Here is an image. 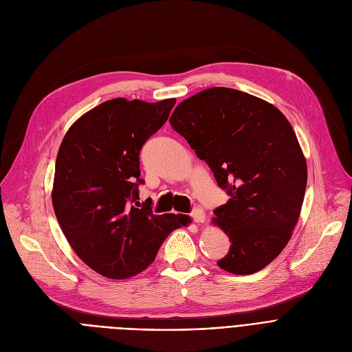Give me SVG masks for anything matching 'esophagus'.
Instances as JSON below:
<instances>
[{"mask_svg":"<svg viewBox=\"0 0 352 352\" xmlns=\"http://www.w3.org/2000/svg\"><path fill=\"white\" fill-rule=\"evenodd\" d=\"M191 218L195 221L197 224H202L206 221V214L201 208H194L191 212Z\"/></svg>","mask_w":352,"mask_h":352,"instance_id":"obj_1","label":"esophagus"}]
</instances>
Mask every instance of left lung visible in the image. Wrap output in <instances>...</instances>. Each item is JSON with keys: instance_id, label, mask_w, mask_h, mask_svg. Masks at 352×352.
Masks as SVG:
<instances>
[{"instance_id": "1", "label": "left lung", "mask_w": 352, "mask_h": 352, "mask_svg": "<svg viewBox=\"0 0 352 352\" xmlns=\"http://www.w3.org/2000/svg\"><path fill=\"white\" fill-rule=\"evenodd\" d=\"M170 124L230 195L214 210L212 223L231 243L217 264L238 275L263 270L288 244L307 188V161L289 121L261 98L214 87L179 102Z\"/></svg>"}]
</instances>
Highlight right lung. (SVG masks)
I'll return each instance as SVG.
<instances>
[{
    "label": "right lung",
    "mask_w": 352,
    "mask_h": 352,
    "mask_svg": "<svg viewBox=\"0 0 352 352\" xmlns=\"http://www.w3.org/2000/svg\"><path fill=\"white\" fill-rule=\"evenodd\" d=\"M175 98H114L92 108L67 131L55 162L52 207L69 245L96 272L124 280L154 263L187 215L140 207V151L168 120Z\"/></svg>",
    "instance_id": "obj_1"
}]
</instances>
